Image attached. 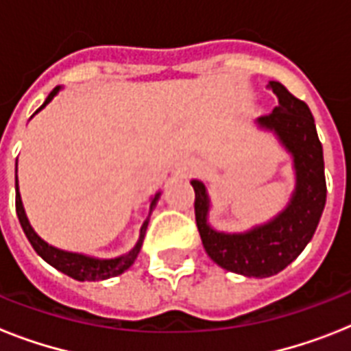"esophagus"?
<instances>
[{
    "label": "esophagus",
    "instance_id": "34e87169",
    "mask_svg": "<svg viewBox=\"0 0 351 351\" xmlns=\"http://www.w3.org/2000/svg\"><path fill=\"white\" fill-rule=\"evenodd\" d=\"M193 169H195V162H193L191 156L182 154V156H178V158H176L175 171L178 173V175H189Z\"/></svg>",
    "mask_w": 351,
    "mask_h": 351
}]
</instances>
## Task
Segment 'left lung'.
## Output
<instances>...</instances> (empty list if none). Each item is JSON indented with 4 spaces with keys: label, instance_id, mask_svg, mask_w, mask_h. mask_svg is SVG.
Masks as SVG:
<instances>
[{
    "label": "left lung",
    "instance_id": "8db88e82",
    "mask_svg": "<svg viewBox=\"0 0 351 351\" xmlns=\"http://www.w3.org/2000/svg\"><path fill=\"white\" fill-rule=\"evenodd\" d=\"M278 104L271 114L256 118V129L271 132L291 158L293 191L277 215L244 231H219L209 222L208 182L193 178L195 217L204 250L228 271L244 277H271L289 266L313 239L326 204L324 158L310 107L282 84L269 82Z\"/></svg>",
    "mask_w": 351,
    "mask_h": 351
}]
</instances>
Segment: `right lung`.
<instances>
[{
  "mask_svg": "<svg viewBox=\"0 0 351 351\" xmlns=\"http://www.w3.org/2000/svg\"><path fill=\"white\" fill-rule=\"evenodd\" d=\"M62 89H63L62 85H58L56 89L47 96V100L43 101V106H41L34 114L43 111V109H45V107L54 100V96L60 95V90ZM34 114H32V117H34ZM16 173H18V164H16ZM160 195H162V191H156L153 197L149 198V215H147V219L143 220L142 228H140V237H138L136 244L132 245L131 250L120 256L100 258V256L85 255V253H78V251L62 250V247H56V245L49 244L47 240L41 239L40 234L34 231V228L30 226L29 219H27L23 202H21V195H19L18 175H16V213H18L19 224H21V228H23L27 239H29V242L32 244L36 253H38V255H40L47 264H51L52 267H56L58 271L65 273V275L73 277L74 280H80V282H84V280L95 282V280H106V278L118 277V275L127 271V269L134 264L138 253H140V250H142L143 239H145V231H147V226H149V219H151V213H153V209L156 208V204H158Z\"/></svg>",
  "mask_w": 351,
  "mask_h": 351,
  "instance_id": "right-lung-1",
  "label": "right lung"
}]
</instances>
